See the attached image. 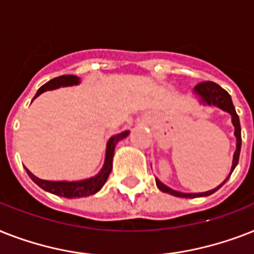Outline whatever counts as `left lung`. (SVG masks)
I'll list each match as a JSON object with an SVG mask.
<instances>
[{"label": "left lung", "instance_id": "obj_1", "mask_svg": "<svg viewBox=\"0 0 254 254\" xmlns=\"http://www.w3.org/2000/svg\"><path fill=\"white\" fill-rule=\"evenodd\" d=\"M194 94L199 98V102L202 104H207V106H215L218 108L223 109L224 112H228L232 117V124L235 127V137H236V151L234 154V160H232V167H231V172L228 175V177L220 185L215 188V189H211V190L203 191V193H183V191H177L171 189L167 185H164L160 180L155 179L156 187L159 188L160 190L164 191V193H170L172 195H176V197H181V198H195V197H206V195H210L215 193L219 188L223 187V184L230 179L231 174L234 172L235 167L238 166L239 156H240V148H241V127H240V121H239V116L236 111H235V107L232 104V99H231L230 94H228L224 88H222L219 84H216L215 82H211V80H206V82H201L194 87Z\"/></svg>", "mask_w": 254, "mask_h": 254}]
</instances>
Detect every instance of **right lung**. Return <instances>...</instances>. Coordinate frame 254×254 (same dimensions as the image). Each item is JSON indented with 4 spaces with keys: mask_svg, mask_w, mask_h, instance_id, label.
<instances>
[{
    "mask_svg": "<svg viewBox=\"0 0 254 254\" xmlns=\"http://www.w3.org/2000/svg\"><path fill=\"white\" fill-rule=\"evenodd\" d=\"M79 80L80 79L77 75H61V77L53 78V79H51L44 86H41L39 88L36 95H35V98H38L39 95L43 94L44 91H48V90L66 87V86H75V84L79 83ZM127 134H129V131L127 130L109 138L108 143H107L104 166L100 170V172L94 177H90V179L80 181H48L41 180V179L31 174L30 171L26 168L27 174L32 179L35 184H38L41 189H44V190L49 191V193H53L56 195H61V197H66V198H79V197H88V195L95 194L96 191L102 189L103 185L106 184L107 179H108L109 174L112 171V159L116 143L121 141V139H124L125 137H127Z\"/></svg>",
    "mask_w": 254,
    "mask_h": 254,
    "instance_id": "add662e5",
    "label": "right lung"
}]
</instances>
